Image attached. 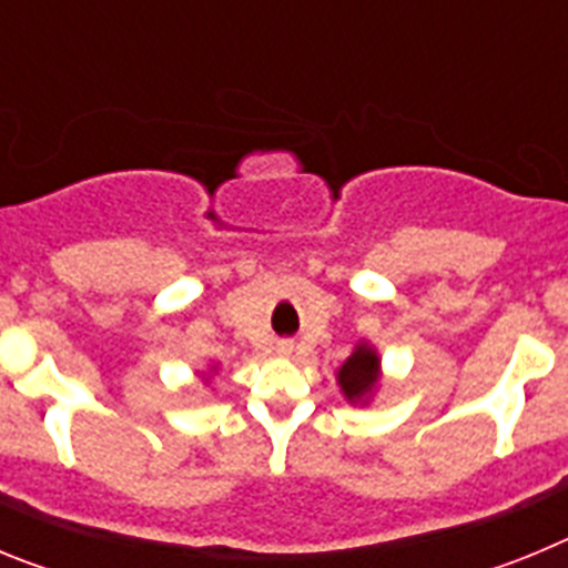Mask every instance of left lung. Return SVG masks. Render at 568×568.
<instances>
[{"mask_svg": "<svg viewBox=\"0 0 568 568\" xmlns=\"http://www.w3.org/2000/svg\"><path fill=\"white\" fill-rule=\"evenodd\" d=\"M335 381L341 386V395L353 406H366L378 393L381 384V355L369 341H358L353 355L338 366Z\"/></svg>", "mask_w": 568, "mask_h": 568, "instance_id": "obj_1", "label": "left lung"}]
</instances>
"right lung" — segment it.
<instances>
[{"label": "right lung", "instance_id": "add662e5", "mask_svg": "<svg viewBox=\"0 0 568 568\" xmlns=\"http://www.w3.org/2000/svg\"><path fill=\"white\" fill-rule=\"evenodd\" d=\"M213 373H215V366H210V373L204 375V381H207V384H210V375H213Z\"/></svg>", "mask_w": 568, "mask_h": 568}]
</instances>
